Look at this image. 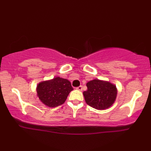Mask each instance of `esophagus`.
Wrapping results in <instances>:
<instances>
[{"label": "esophagus", "instance_id": "34e87169", "mask_svg": "<svg viewBox=\"0 0 151 151\" xmlns=\"http://www.w3.org/2000/svg\"><path fill=\"white\" fill-rule=\"evenodd\" d=\"M76 89H77V90H78V91H83V86H78V87H76Z\"/></svg>", "mask_w": 151, "mask_h": 151}]
</instances>
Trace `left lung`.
Returning <instances> with one entry per match:
<instances>
[{
  "mask_svg": "<svg viewBox=\"0 0 151 151\" xmlns=\"http://www.w3.org/2000/svg\"><path fill=\"white\" fill-rule=\"evenodd\" d=\"M87 90L83 95L87 104L98 110L108 109L115 101L117 90L116 86L109 82L95 79L86 84Z\"/></svg>",
  "mask_w": 151,
  "mask_h": 151,
  "instance_id": "1",
  "label": "left lung"
}]
</instances>
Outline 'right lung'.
I'll return each instance as SVG.
<instances>
[{"label": "right lung", "instance_id": "obj_1", "mask_svg": "<svg viewBox=\"0 0 151 151\" xmlns=\"http://www.w3.org/2000/svg\"><path fill=\"white\" fill-rule=\"evenodd\" d=\"M73 90L70 81L60 77L41 82L37 88L39 99L43 104L49 107H56L63 104Z\"/></svg>", "mask_w": 151, "mask_h": 151}]
</instances>
